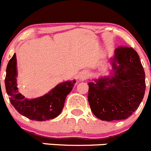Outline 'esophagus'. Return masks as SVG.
<instances>
[{
    "instance_id": "34e87169",
    "label": "esophagus",
    "mask_w": 151,
    "mask_h": 151,
    "mask_svg": "<svg viewBox=\"0 0 151 151\" xmlns=\"http://www.w3.org/2000/svg\"><path fill=\"white\" fill-rule=\"evenodd\" d=\"M87 77H88L87 72H86V71H82V72H81L80 74H79L78 79L80 80V81H84V80H86V79L87 78Z\"/></svg>"
}]
</instances>
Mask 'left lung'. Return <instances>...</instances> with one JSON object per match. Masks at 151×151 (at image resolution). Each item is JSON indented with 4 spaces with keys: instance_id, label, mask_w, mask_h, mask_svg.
Here are the masks:
<instances>
[{
    "instance_id": "1",
    "label": "left lung",
    "mask_w": 151,
    "mask_h": 151,
    "mask_svg": "<svg viewBox=\"0 0 151 151\" xmlns=\"http://www.w3.org/2000/svg\"><path fill=\"white\" fill-rule=\"evenodd\" d=\"M111 65L112 74L88 83L91 111L106 121L128 118L139 107L146 89L145 70L134 49L116 48Z\"/></svg>"
}]
</instances>
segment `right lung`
Listing matches in <instances>:
<instances>
[{"mask_svg": "<svg viewBox=\"0 0 151 151\" xmlns=\"http://www.w3.org/2000/svg\"><path fill=\"white\" fill-rule=\"evenodd\" d=\"M16 77V56L14 54L6 66V93L11 104L20 114L36 121H46L59 116L64 108L66 97L76 83L75 80L61 83L44 96L28 99L19 92Z\"/></svg>", "mask_w": 151, "mask_h": 151, "instance_id": "obj_1", "label": "right lung"}]
</instances>
